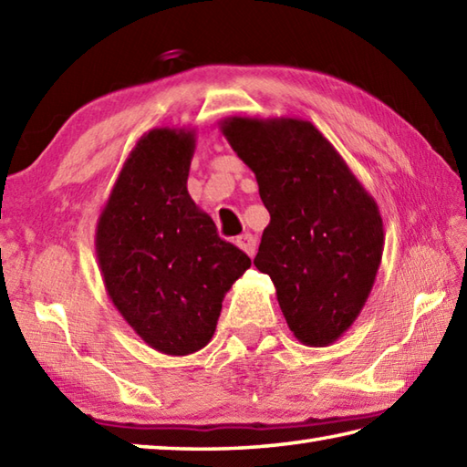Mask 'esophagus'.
Segmentation results:
<instances>
[{
  "label": "esophagus",
  "mask_w": 467,
  "mask_h": 467,
  "mask_svg": "<svg viewBox=\"0 0 467 467\" xmlns=\"http://www.w3.org/2000/svg\"><path fill=\"white\" fill-rule=\"evenodd\" d=\"M236 246H239L241 251H244L249 257H253L254 251H257V241H254V236L251 233H244L241 236H236Z\"/></svg>",
  "instance_id": "esophagus-1"
}]
</instances>
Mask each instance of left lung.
<instances>
[{"mask_svg":"<svg viewBox=\"0 0 467 467\" xmlns=\"http://www.w3.org/2000/svg\"><path fill=\"white\" fill-rule=\"evenodd\" d=\"M221 131L257 178L271 221L254 267L289 330L330 346L356 322L385 249L374 198L316 127L297 117H226Z\"/></svg>","mask_w":467,"mask_h":467,"instance_id":"left-lung-1","label":"left lung"}]
</instances>
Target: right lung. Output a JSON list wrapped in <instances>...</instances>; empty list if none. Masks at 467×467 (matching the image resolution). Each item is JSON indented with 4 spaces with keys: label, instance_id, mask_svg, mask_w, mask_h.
I'll return each mask as SVG.
<instances>
[{
    "label": "right lung",
    "instance_id": "obj_1",
    "mask_svg": "<svg viewBox=\"0 0 467 467\" xmlns=\"http://www.w3.org/2000/svg\"><path fill=\"white\" fill-rule=\"evenodd\" d=\"M192 127H155L127 155L100 210L95 249L105 289L141 340L188 356L213 340L223 299L251 259L223 241L188 194Z\"/></svg>",
    "mask_w": 467,
    "mask_h": 467
}]
</instances>
